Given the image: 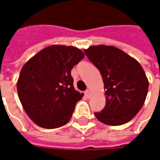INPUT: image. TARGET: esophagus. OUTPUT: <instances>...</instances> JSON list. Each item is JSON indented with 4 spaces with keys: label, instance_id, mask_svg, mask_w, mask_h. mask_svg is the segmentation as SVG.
Returning a JSON list of instances; mask_svg holds the SVG:
<instances>
[{
    "label": "esophagus",
    "instance_id": "1",
    "mask_svg": "<svg viewBox=\"0 0 160 160\" xmlns=\"http://www.w3.org/2000/svg\"><path fill=\"white\" fill-rule=\"evenodd\" d=\"M85 95H86V97H87V98H90L92 97V92H91V91H86V92H85Z\"/></svg>",
    "mask_w": 160,
    "mask_h": 160
}]
</instances>
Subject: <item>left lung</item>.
<instances>
[{"label":"left lung","instance_id":"obj_1","mask_svg":"<svg viewBox=\"0 0 160 160\" xmlns=\"http://www.w3.org/2000/svg\"><path fill=\"white\" fill-rule=\"evenodd\" d=\"M84 52L99 70L106 104L94 115L103 123L118 126L129 122L144 104L148 91V78L141 64L113 46H91Z\"/></svg>","mask_w":160,"mask_h":160}]
</instances>
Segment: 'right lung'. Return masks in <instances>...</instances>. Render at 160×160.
Listing matches in <instances>:
<instances>
[{"label":"right lung","instance_id":"right-lung-1","mask_svg":"<svg viewBox=\"0 0 160 160\" xmlns=\"http://www.w3.org/2000/svg\"><path fill=\"white\" fill-rule=\"evenodd\" d=\"M84 53L73 46L52 45L24 65L17 90L24 110L44 128H56L68 122L77 102L83 97L73 87L71 70Z\"/></svg>","mask_w":160,"mask_h":160}]
</instances>
